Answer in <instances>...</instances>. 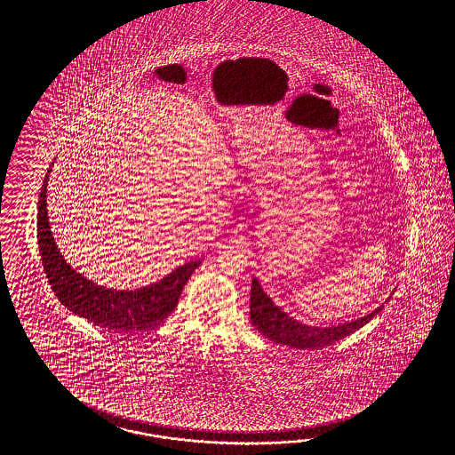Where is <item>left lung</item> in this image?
Returning <instances> with one entry per match:
<instances>
[{
	"label": "left lung",
	"instance_id": "1",
	"mask_svg": "<svg viewBox=\"0 0 455 455\" xmlns=\"http://www.w3.org/2000/svg\"><path fill=\"white\" fill-rule=\"evenodd\" d=\"M384 305L377 307L371 314L331 327H315L307 325L289 314H285L274 300L263 291L260 282L253 276L251 291H250V320L253 327L262 333L263 337L274 340L276 344L289 345L300 350H315L320 347L333 344L347 335L362 329L375 315L380 314Z\"/></svg>",
	"mask_w": 455,
	"mask_h": 455
}]
</instances>
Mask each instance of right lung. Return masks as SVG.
I'll return each instance as SVG.
<instances>
[{"label": "right lung", "instance_id": "obj_1", "mask_svg": "<svg viewBox=\"0 0 455 455\" xmlns=\"http://www.w3.org/2000/svg\"><path fill=\"white\" fill-rule=\"evenodd\" d=\"M52 170L53 164L43 180L36 228L43 268L60 302L75 315L108 331H150L160 325L175 310L181 290L202 260L183 263L162 280L141 289H108L88 280L69 267L53 238L46 210V188Z\"/></svg>", "mask_w": 455, "mask_h": 455}]
</instances>
